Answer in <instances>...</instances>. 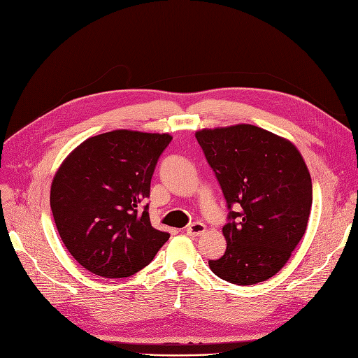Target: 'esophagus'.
I'll return each mask as SVG.
<instances>
[{
    "label": "esophagus",
    "instance_id": "obj_1",
    "mask_svg": "<svg viewBox=\"0 0 358 358\" xmlns=\"http://www.w3.org/2000/svg\"><path fill=\"white\" fill-rule=\"evenodd\" d=\"M205 229H206L205 224L200 223V221H196V223H191V224L187 227V234H188L189 236H199V235L203 234V231H205Z\"/></svg>",
    "mask_w": 358,
    "mask_h": 358
}]
</instances>
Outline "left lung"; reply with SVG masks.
<instances>
[{
    "instance_id": "1",
    "label": "left lung",
    "mask_w": 358,
    "mask_h": 358,
    "mask_svg": "<svg viewBox=\"0 0 358 358\" xmlns=\"http://www.w3.org/2000/svg\"><path fill=\"white\" fill-rule=\"evenodd\" d=\"M196 138L229 208L227 247L209 268L234 285L265 282L306 234L312 179L301 153L289 140L245 123L201 129Z\"/></svg>"
}]
</instances>
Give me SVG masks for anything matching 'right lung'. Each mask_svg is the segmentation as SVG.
<instances>
[{
	"label": "right lung",
	"instance_id": "1",
	"mask_svg": "<svg viewBox=\"0 0 358 358\" xmlns=\"http://www.w3.org/2000/svg\"><path fill=\"white\" fill-rule=\"evenodd\" d=\"M169 134L117 129L87 138L57 170L51 209L69 253L87 271L123 278L152 262L167 231L152 227L150 180Z\"/></svg>",
	"mask_w": 358,
	"mask_h": 358
}]
</instances>
